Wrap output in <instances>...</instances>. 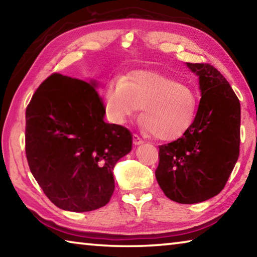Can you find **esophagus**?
I'll return each mask as SVG.
<instances>
[{
  "mask_svg": "<svg viewBox=\"0 0 257 257\" xmlns=\"http://www.w3.org/2000/svg\"><path fill=\"white\" fill-rule=\"evenodd\" d=\"M133 143H134V145H141V144H143V139L138 136V135H136L135 134L134 136H133Z\"/></svg>",
  "mask_w": 257,
  "mask_h": 257,
  "instance_id": "obj_1",
  "label": "esophagus"
}]
</instances>
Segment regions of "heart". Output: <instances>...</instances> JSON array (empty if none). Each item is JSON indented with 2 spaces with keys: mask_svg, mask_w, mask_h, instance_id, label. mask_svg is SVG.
I'll return each instance as SVG.
<instances>
[{
  "mask_svg": "<svg viewBox=\"0 0 257 257\" xmlns=\"http://www.w3.org/2000/svg\"><path fill=\"white\" fill-rule=\"evenodd\" d=\"M107 115L124 123L142 108V128L160 141L181 137L196 118L198 99L189 86L154 72H135L112 80L104 93Z\"/></svg>",
  "mask_w": 257,
  "mask_h": 257,
  "instance_id": "obj_1",
  "label": "heart"
}]
</instances>
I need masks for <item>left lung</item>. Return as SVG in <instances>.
<instances>
[{
  "mask_svg": "<svg viewBox=\"0 0 257 257\" xmlns=\"http://www.w3.org/2000/svg\"><path fill=\"white\" fill-rule=\"evenodd\" d=\"M202 98L191 127L159 146L155 177L165 196L180 204L212 198L224 188L240 145V103L227 79L208 63H187Z\"/></svg>",
  "mask_w": 257,
  "mask_h": 257,
  "instance_id": "obj_1",
  "label": "left lung"
}]
</instances>
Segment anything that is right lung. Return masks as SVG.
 <instances>
[{"label":"right lung","instance_id":"obj_1","mask_svg":"<svg viewBox=\"0 0 257 257\" xmlns=\"http://www.w3.org/2000/svg\"><path fill=\"white\" fill-rule=\"evenodd\" d=\"M105 106L94 82L53 73L26 110V156L50 201L71 212L110 202L113 168L132 151V133L104 122Z\"/></svg>","mask_w":257,"mask_h":257}]
</instances>
